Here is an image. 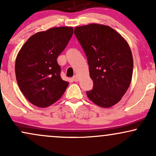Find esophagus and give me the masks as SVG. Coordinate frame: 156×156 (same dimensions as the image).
<instances>
[{
  "instance_id": "obj_1",
  "label": "esophagus",
  "mask_w": 156,
  "mask_h": 156,
  "mask_svg": "<svg viewBox=\"0 0 156 156\" xmlns=\"http://www.w3.org/2000/svg\"><path fill=\"white\" fill-rule=\"evenodd\" d=\"M73 80H74V81L77 82V81H78V80H79V78H78V76H77V75H76V76H73Z\"/></svg>"
}]
</instances>
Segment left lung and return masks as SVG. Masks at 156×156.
Listing matches in <instances>:
<instances>
[{
  "instance_id": "8db88e82",
  "label": "left lung",
  "mask_w": 156,
  "mask_h": 156,
  "mask_svg": "<svg viewBox=\"0 0 156 156\" xmlns=\"http://www.w3.org/2000/svg\"><path fill=\"white\" fill-rule=\"evenodd\" d=\"M74 33L87 55L94 83L87 97L103 108L117 104L132 79L133 59L129 44L117 31L103 24L77 26Z\"/></svg>"
}]
</instances>
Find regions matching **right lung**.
<instances>
[{"label":"right lung","instance_id":"add662e5","mask_svg":"<svg viewBox=\"0 0 156 156\" xmlns=\"http://www.w3.org/2000/svg\"><path fill=\"white\" fill-rule=\"evenodd\" d=\"M73 34V27H54L32 35L20 50L15 75L20 91L30 103L46 108L58 101L69 82L62 79L57 57Z\"/></svg>","mask_w":156,"mask_h":156}]
</instances>
